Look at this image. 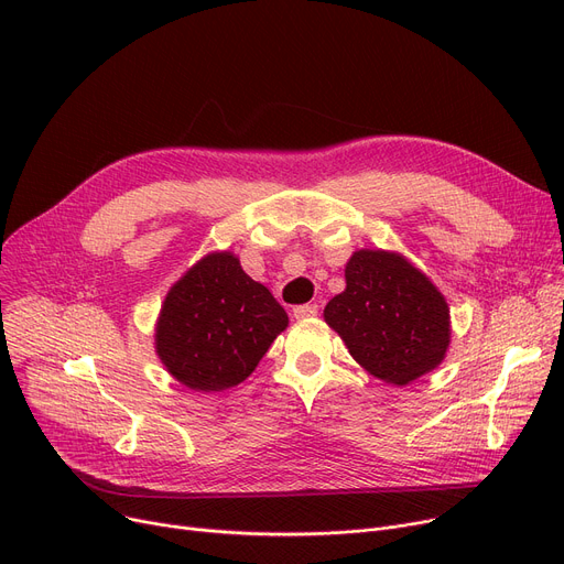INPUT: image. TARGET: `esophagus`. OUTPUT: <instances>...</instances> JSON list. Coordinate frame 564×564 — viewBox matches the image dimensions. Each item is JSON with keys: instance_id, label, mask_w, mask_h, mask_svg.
I'll return each mask as SVG.
<instances>
[{"instance_id": "obj_1", "label": "esophagus", "mask_w": 564, "mask_h": 564, "mask_svg": "<svg viewBox=\"0 0 564 564\" xmlns=\"http://www.w3.org/2000/svg\"><path fill=\"white\" fill-rule=\"evenodd\" d=\"M292 315L297 319H306V317H315L317 315V304H304L292 311Z\"/></svg>"}]
</instances>
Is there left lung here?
<instances>
[{"instance_id":"obj_1","label":"left lung","mask_w":564,"mask_h":564,"mask_svg":"<svg viewBox=\"0 0 564 564\" xmlns=\"http://www.w3.org/2000/svg\"><path fill=\"white\" fill-rule=\"evenodd\" d=\"M324 322L354 361L393 387L432 372L451 345L446 297L395 251H354L345 264V290L324 308Z\"/></svg>"}]
</instances>
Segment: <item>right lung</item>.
<instances>
[{"instance_id": "obj_1", "label": "right lung", "mask_w": 564, "mask_h": 564, "mask_svg": "<svg viewBox=\"0 0 564 564\" xmlns=\"http://www.w3.org/2000/svg\"><path fill=\"white\" fill-rule=\"evenodd\" d=\"M288 327V313L230 251H213L162 302L155 351L166 372L198 393L242 383Z\"/></svg>"}]
</instances>
